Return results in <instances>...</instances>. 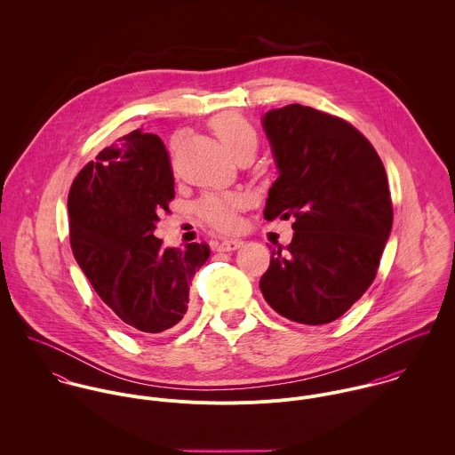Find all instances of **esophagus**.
<instances>
[{
    "label": "esophagus",
    "mask_w": 455,
    "mask_h": 455,
    "mask_svg": "<svg viewBox=\"0 0 455 455\" xmlns=\"http://www.w3.org/2000/svg\"><path fill=\"white\" fill-rule=\"evenodd\" d=\"M242 245H243L242 240H238V238H228V240L217 242V243H215V249L220 251V252H231V251L240 249Z\"/></svg>",
    "instance_id": "obj_1"
}]
</instances>
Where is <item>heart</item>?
I'll use <instances>...</instances> for the list:
<instances>
[{"mask_svg": "<svg viewBox=\"0 0 455 455\" xmlns=\"http://www.w3.org/2000/svg\"><path fill=\"white\" fill-rule=\"evenodd\" d=\"M210 128L238 161H251L259 148V131L243 114H219L210 121ZM173 143H177V138ZM245 204L247 197L240 193H208L197 201L196 210L208 226L219 231H233L238 226V212Z\"/></svg>", "mask_w": 455, "mask_h": 455, "instance_id": "obj_1", "label": "heart"}]
</instances>
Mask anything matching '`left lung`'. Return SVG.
<instances>
[{"instance_id":"left-lung-1","label":"left lung","mask_w":455,"mask_h":455,"mask_svg":"<svg viewBox=\"0 0 455 455\" xmlns=\"http://www.w3.org/2000/svg\"><path fill=\"white\" fill-rule=\"evenodd\" d=\"M264 131L280 172L264 219H294V236L271 251L260 292L292 323L329 324L377 276L392 228L386 168L361 131L312 107L269 110Z\"/></svg>"}]
</instances>
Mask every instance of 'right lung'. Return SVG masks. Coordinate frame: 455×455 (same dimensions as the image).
I'll return each mask as SVG.
<instances>
[{
	"mask_svg": "<svg viewBox=\"0 0 455 455\" xmlns=\"http://www.w3.org/2000/svg\"><path fill=\"white\" fill-rule=\"evenodd\" d=\"M173 197L170 154L157 134L141 130L103 148L68 195L75 259L103 303L141 334L172 329L189 314V285L210 258L204 242L164 249L154 236Z\"/></svg>",
	"mask_w": 455,
	"mask_h": 455,
	"instance_id": "obj_1",
	"label": "right lung"
}]
</instances>
